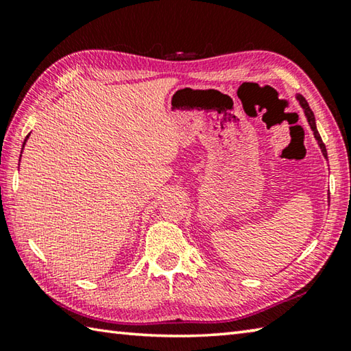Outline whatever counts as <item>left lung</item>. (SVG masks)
Returning <instances> with one entry per match:
<instances>
[{
    "label": "left lung",
    "instance_id": "obj_1",
    "mask_svg": "<svg viewBox=\"0 0 351 351\" xmlns=\"http://www.w3.org/2000/svg\"><path fill=\"white\" fill-rule=\"evenodd\" d=\"M295 99L299 100V105L302 106V110H304V112H305V117H306V121H308V123H310V127H311V130H313V134H314V138H316V141H317V145H319V148H320V152H322L325 159H328V156H326L325 144L322 142V138H320V134H319V132H317L316 119H314V112L311 111L310 105H308V102L305 100V97L302 96V94H297Z\"/></svg>",
    "mask_w": 351,
    "mask_h": 351
}]
</instances>
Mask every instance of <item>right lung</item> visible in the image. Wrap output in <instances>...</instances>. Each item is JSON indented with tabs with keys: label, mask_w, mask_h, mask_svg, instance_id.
Listing matches in <instances>:
<instances>
[{
	"label": "right lung",
	"mask_w": 351,
	"mask_h": 351,
	"mask_svg": "<svg viewBox=\"0 0 351 351\" xmlns=\"http://www.w3.org/2000/svg\"><path fill=\"white\" fill-rule=\"evenodd\" d=\"M29 139V134L26 136V139H25V142H23V148H25V144H26V141ZM21 153H23V150H21ZM20 159H21V156H20Z\"/></svg>",
	"instance_id": "add662e5"
}]
</instances>
